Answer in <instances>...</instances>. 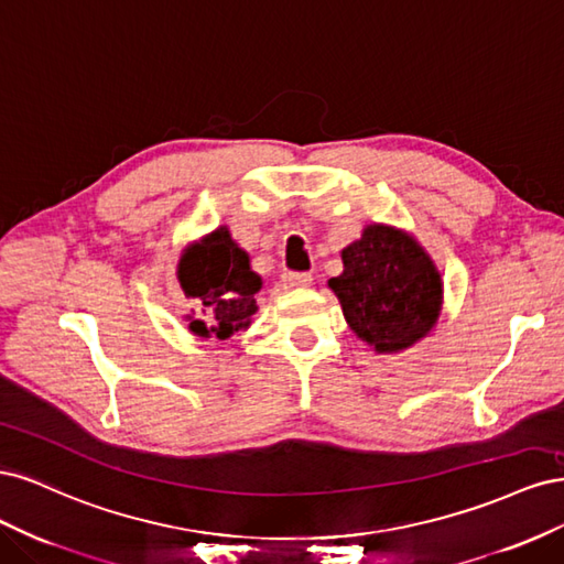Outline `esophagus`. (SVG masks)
Listing matches in <instances>:
<instances>
[{"label": "esophagus", "instance_id": "1", "mask_svg": "<svg viewBox=\"0 0 564 564\" xmlns=\"http://www.w3.org/2000/svg\"><path fill=\"white\" fill-rule=\"evenodd\" d=\"M284 282L289 286H311L313 275H311V272H289V275H284Z\"/></svg>", "mask_w": 564, "mask_h": 564}]
</instances>
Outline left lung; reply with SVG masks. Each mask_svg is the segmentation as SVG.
<instances>
[{
	"label": "left lung",
	"instance_id": "8db88e82",
	"mask_svg": "<svg viewBox=\"0 0 564 564\" xmlns=\"http://www.w3.org/2000/svg\"><path fill=\"white\" fill-rule=\"evenodd\" d=\"M340 259L344 272L329 289L357 338L377 352H400L431 334L442 311V280L412 235L371 224Z\"/></svg>",
	"mask_w": 564,
	"mask_h": 564
}]
</instances>
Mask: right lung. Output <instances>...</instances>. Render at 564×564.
Segmentation results:
<instances>
[{"label":"right lung","instance_id":"1","mask_svg":"<svg viewBox=\"0 0 564 564\" xmlns=\"http://www.w3.org/2000/svg\"><path fill=\"white\" fill-rule=\"evenodd\" d=\"M178 282L187 299L197 301L202 319L191 317V332L202 338H230L251 324L259 311L256 294L261 278L249 265V253L237 247L226 226L204 235L178 261Z\"/></svg>","mask_w":564,"mask_h":564}]
</instances>
